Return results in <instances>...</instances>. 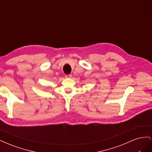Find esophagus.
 <instances>
[{
	"mask_svg": "<svg viewBox=\"0 0 152 152\" xmlns=\"http://www.w3.org/2000/svg\"><path fill=\"white\" fill-rule=\"evenodd\" d=\"M72 75L71 74H70V75H65V78H66V79H68H68H69V78H72Z\"/></svg>",
	"mask_w": 152,
	"mask_h": 152,
	"instance_id": "obj_1",
	"label": "esophagus"
}]
</instances>
